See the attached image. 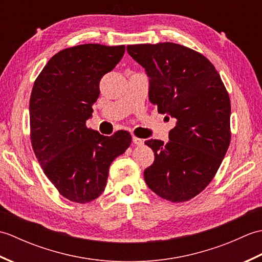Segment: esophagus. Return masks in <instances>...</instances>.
I'll list each match as a JSON object with an SVG mask.
<instances>
[{"instance_id":"esophagus-1","label":"esophagus","mask_w":262,"mask_h":262,"mask_svg":"<svg viewBox=\"0 0 262 262\" xmlns=\"http://www.w3.org/2000/svg\"><path fill=\"white\" fill-rule=\"evenodd\" d=\"M133 143H134L135 145H143L144 141L141 140V138H138V137H133Z\"/></svg>"}]
</instances>
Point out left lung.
Segmentation results:
<instances>
[{"mask_svg":"<svg viewBox=\"0 0 262 262\" xmlns=\"http://www.w3.org/2000/svg\"><path fill=\"white\" fill-rule=\"evenodd\" d=\"M127 52L145 69L149 101L177 120L168 143L145 141L154 162L144 179L163 199L187 202L213 180L229 148V93L214 65L179 43H138Z\"/></svg>","mask_w":262,"mask_h":262,"instance_id":"8db88e82","label":"left lung"}]
</instances>
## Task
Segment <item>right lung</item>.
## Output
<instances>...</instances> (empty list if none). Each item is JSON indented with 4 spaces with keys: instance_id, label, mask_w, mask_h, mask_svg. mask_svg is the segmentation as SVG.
I'll list each match as a JSON object with an SVG mask.
<instances>
[{
    "instance_id": "right-lung-1",
    "label": "right lung",
    "mask_w": 262,
    "mask_h": 262,
    "mask_svg": "<svg viewBox=\"0 0 262 262\" xmlns=\"http://www.w3.org/2000/svg\"><path fill=\"white\" fill-rule=\"evenodd\" d=\"M125 46L84 43L63 49L48 60L33 84L30 138L39 164L58 192L74 203L98 198L111 162L132 143L126 130L103 136L89 129L102 76L113 71Z\"/></svg>"
}]
</instances>
